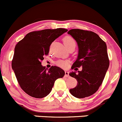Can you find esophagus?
<instances>
[{"label": "esophagus", "mask_w": 122, "mask_h": 122, "mask_svg": "<svg viewBox=\"0 0 122 122\" xmlns=\"http://www.w3.org/2000/svg\"><path fill=\"white\" fill-rule=\"evenodd\" d=\"M69 72L67 71H65V76L67 77H68L69 76Z\"/></svg>", "instance_id": "obj_1"}]
</instances>
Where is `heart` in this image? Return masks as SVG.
<instances>
[{
	"mask_svg": "<svg viewBox=\"0 0 122 122\" xmlns=\"http://www.w3.org/2000/svg\"><path fill=\"white\" fill-rule=\"evenodd\" d=\"M63 42L67 48H68L69 47H70V46H74L76 47V42H75V39H74L72 37H71V36H67L64 37ZM55 64H56L57 66H59V67H62V68H66V67H67V66H68L69 61H65V60H58V61H56V62H55Z\"/></svg>",
	"mask_w": 122,
	"mask_h": 122,
	"instance_id": "obj_1",
	"label": "heart"
}]
</instances>
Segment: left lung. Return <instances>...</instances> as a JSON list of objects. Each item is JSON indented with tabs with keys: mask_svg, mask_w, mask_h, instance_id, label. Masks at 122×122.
<instances>
[{
	"mask_svg": "<svg viewBox=\"0 0 122 122\" xmlns=\"http://www.w3.org/2000/svg\"><path fill=\"white\" fill-rule=\"evenodd\" d=\"M77 43L79 54L71 69L78 73L71 72L70 76L75 77L77 85L70 89V93L77 98H85L93 95L102 85L109 66L107 46L97 34L92 31L73 29L69 31Z\"/></svg>",
	"mask_w": 122,
	"mask_h": 122,
	"instance_id": "left-lung-1",
	"label": "left lung"
}]
</instances>
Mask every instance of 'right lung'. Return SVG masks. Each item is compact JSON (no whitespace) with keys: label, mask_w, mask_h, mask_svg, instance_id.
<instances>
[{"label":"right lung","mask_w":122,"mask_h":122,"mask_svg":"<svg viewBox=\"0 0 122 122\" xmlns=\"http://www.w3.org/2000/svg\"><path fill=\"white\" fill-rule=\"evenodd\" d=\"M67 31L57 28L31 32L15 46L12 69L21 89L29 96L35 98L47 96L55 80L65 75V71L57 66L47 70L41 64L45 55H48L52 43Z\"/></svg>","instance_id":"add662e5"}]
</instances>
